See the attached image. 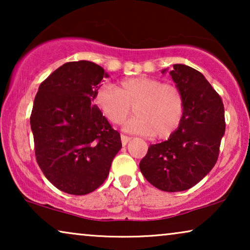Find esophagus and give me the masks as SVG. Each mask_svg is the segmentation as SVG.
<instances>
[{
	"label": "esophagus",
	"mask_w": 250,
	"mask_h": 250,
	"mask_svg": "<svg viewBox=\"0 0 250 250\" xmlns=\"http://www.w3.org/2000/svg\"><path fill=\"white\" fill-rule=\"evenodd\" d=\"M121 139H122L123 146H126V145H127V142L129 141V140H131V136H127V135H125V134H122V135H121Z\"/></svg>",
	"instance_id": "obj_1"
}]
</instances>
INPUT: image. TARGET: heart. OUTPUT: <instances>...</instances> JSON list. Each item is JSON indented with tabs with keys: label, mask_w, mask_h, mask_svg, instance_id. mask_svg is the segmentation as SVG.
Instances as JSON below:
<instances>
[{
	"label": "heart",
	"mask_w": 250,
	"mask_h": 250,
	"mask_svg": "<svg viewBox=\"0 0 250 250\" xmlns=\"http://www.w3.org/2000/svg\"><path fill=\"white\" fill-rule=\"evenodd\" d=\"M94 100L102 114L116 125L125 123L134 108L136 117L127 128L157 139L169 138L184 112V98L179 86L146 76L127 78L117 88L104 85Z\"/></svg>",
	"instance_id": "b5f03b06"
}]
</instances>
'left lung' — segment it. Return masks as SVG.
<instances>
[{
    "instance_id": "1",
    "label": "left lung",
    "mask_w": 250,
    "mask_h": 250,
    "mask_svg": "<svg viewBox=\"0 0 250 250\" xmlns=\"http://www.w3.org/2000/svg\"><path fill=\"white\" fill-rule=\"evenodd\" d=\"M173 68L170 75L184 98L182 121L168 140L150 146L140 162L146 180L166 192L190 189L210 172L225 132L220 94L198 70L186 64Z\"/></svg>"
}]
</instances>
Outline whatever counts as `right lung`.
Instances as JSON below:
<instances>
[{"instance_id": "add662e5", "label": "right lung", "mask_w": 250, "mask_h": 250, "mask_svg": "<svg viewBox=\"0 0 250 250\" xmlns=\"http://www.w3.org/2000/svg\"><path fill=\"white\" fill-rule=\"evenodd\" d=\"M104 69L91 61H71L41 83L30 127L36 162L63 192L83 196L107 179L122 148L121 134L92 104Z\"/></svg>"}]
</instances>
